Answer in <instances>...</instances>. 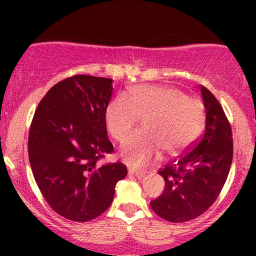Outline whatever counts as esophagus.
<instances>
[{"instance_id":"34e87169","label":"esophagus","mask_w":256,"mask_h":256,"mask_svg":"<svg viewBox=\"0 0 256 256\" xmlns=\"http://www.w3.org/2000/svg\"><path fill=\"white\" fill-rule=\"evenodd\" d=\"M128 174H131V176H135V177H138V178H142L144 176V172L138 171V170L130 168V170H128Z\"/></svg>"}]
</instances>
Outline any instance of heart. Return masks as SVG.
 Masks as SVG:
<instances>
[{
    "label": "heart",
    "mask_w": 256,
    "mask_h": 256,
    "mask_svg": "<svg viewBox=\"0 0 256 256\" xmlns=\"http://www.w3.org/2000/svg\"><path fill=\"white\" fill-rule=\"evenodd\" d=\"M141 118L144 128L121 146L125 161L136 168L156 161L162 151L176 156L194 144L204 124V108L177 88L150 84L136 85L128 96L118 95L108 105V128L118 141L125 140Z\"/></svg>",
    "instance_id": "1"
}]
</instances>
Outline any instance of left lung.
Returning <instances> with one entry per match:
<instances>
[{
  "label": "left lung",
  "instance_id": "obj_1",
  "mask_svg": "<svg viewBox=\"0 0 256 256\" xmlns=\"http://www.w3.org/2000/svg\"><path fill=\"white\" fill-rule=\"evenodd\" d=\"M200 89L207 115L204 132L192 148L158 170L164 190L150 203L157 216L171 223L196 219L216 202L233 160L230 122L216 98L203 85Z\"/></svg>",
  "mask_w": 256,
  "mask_h": 256
}]
</instances>
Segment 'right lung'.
<instances>
[{
	"instance_id": "1",
	"label": "right lung",
	"mask_w": 256,
	"mask_h": 256,
	"mask_svg": "<svg viewBox=\"0 0 256 256\" xmlns=\"http://www.w3.org/2000/svg\"><path fill=\"white\" fill-rule=\"evenodd\" d=\"M112 79L78 76L56 82L36 109L28 135V157L40 193L56 213L89 222L112 204L121 162L99 164L114 152L106 109Z\"/></svg>"
}]
</instances>
